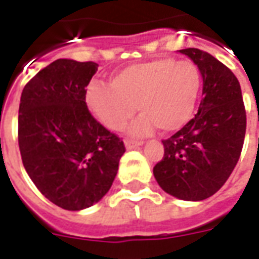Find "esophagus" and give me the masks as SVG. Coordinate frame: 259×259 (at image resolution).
<instances>
[{
  "instance_id": "34e87169",
  "label": "esophagus",
  "mask_w": 259,
  "mask_h": 259,
  "mask_svg": "<svg viewBox=\"0 0 259 259\" xmlns=\"http://www.w3.org/2000/svg\"><path fill=\"white\" fill-rule=\"evenodd\" d=\"M143 144V141H135V140H126L124 141V146L127 150H132V148H136Z\"/></svg>"
}]
</instances>
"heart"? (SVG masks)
<instances>
[{
  "label": "heart",
  "mask_w": 259,
  "mask_h": 259,
  "mask_svg": "<svg viewBox=\"0 0 259 259\" xmlns=\"http://www.w3.org/2000/svg\"><path fill=\"white\" fill-rule=\"evenodd\" d=\"M201 90V72L191 61L158 58L119 69L111 84L91 81L84 101L91 113L111 130H122L137 111L132 133L146 135L183 127L193 116Z\"/></svg>",
  "instance_id": "1"
}]
</instances>
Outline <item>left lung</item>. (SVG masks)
<instances>
[{
    "label": "left lung",
    "mask_w": 259,
    "mask_h": 259,
    "mask_svg": "<svg viewBox=\"0 0 259 259\" xmlns=\"http://www.w3.org/2000/svg\"><path fill=\"white\" fill-rule=\"evenodd\" d=\"M200 69L204 98L198 112L163 143L154 176L163 191L186 201H201L222 187L239 161L247 116L233 72L211 54L186 48Z\"/></svg>",
    "instance_id": "left-lung-1"
}]
</instances>
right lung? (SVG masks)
Wrapping results in <instances>:
<instances>
[{
    "label": "right lung",
    "instance_id": "1",
    "mask_svg": "<svg viewBox=\"0 0 259 259\" xmlns=\"http://www.w3.org/2000/svg\"><path fill=\"white\" fill-rule=\"evenodd\" d=\"M96 62L57 59L22 91L18 141L22 162L41 194L68 211L96 204L111 189L122 139L105 129L85 105Z\"/></svg>",
    "mask_w": 259,
    "mask_h": 259
}]
</instances>
